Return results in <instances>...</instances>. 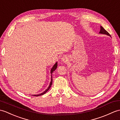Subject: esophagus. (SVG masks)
<instances>
[{
  "label": "esophagus",
  "instance_id": "34e87169",
  "mask_svg": "<svg viewBox=\"0 0 120 120\" xmlns=\"http://www.w3.org/2000/svg\"><path fill=\"white\" fill-rule=\"evenodd\" d=\"M66 58H62V61H64V62H66Z\"/></svg>",
  "mask_w": 120,
  "mask_h": 120
}]
</instances>
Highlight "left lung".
I'll use <instances>...</instances> for the list:
<instances>
[{
    "label": "left lung",
    "instance_id": "8db88e82",
    "mask_svg": "<svg viewBox=\"0 0 120 120\" xmlns=\"http://www.w3.org/2000/svg\"><path fill=\"white\" fill-rule=\"evenodd\" d=\"M101 30H100V33H101V34H105V35H108V36H110L111 37V36L110 35V34H109V33H108V32H107L106 30L102 26H101Z\"/></svg>",
    "mask_w": 120,
    "mask_h": 120
}]
</instances>
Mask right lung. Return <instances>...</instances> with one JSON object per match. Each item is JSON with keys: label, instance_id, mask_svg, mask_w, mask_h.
Masks as SVG:
<instances>
[{"label": "right lung", "instance_id": "1", "mask_svg": "<svg viewBox=\"0 0 120 120\" xmlns=\"http://www.w3.org/2000/svg\"><path fill=\"white\" fill-rule=\"evenodd\" d=\"M57 68V62H56L55 63V64L53 66V67H52V69H51V74H52V73H53V72L56 70V69ZM51 83H50V84H49V87L47 88L46 90L44 91V92H43L42 93H41V94H35V95H33V96H36V97H38V96H41V95H43V94H45L46 92L48 91L49 90V88H50V87H51V86H52V77H51Z\"/></svg>", "mask_w": 120, "mask_h": 120}]
</instances>
